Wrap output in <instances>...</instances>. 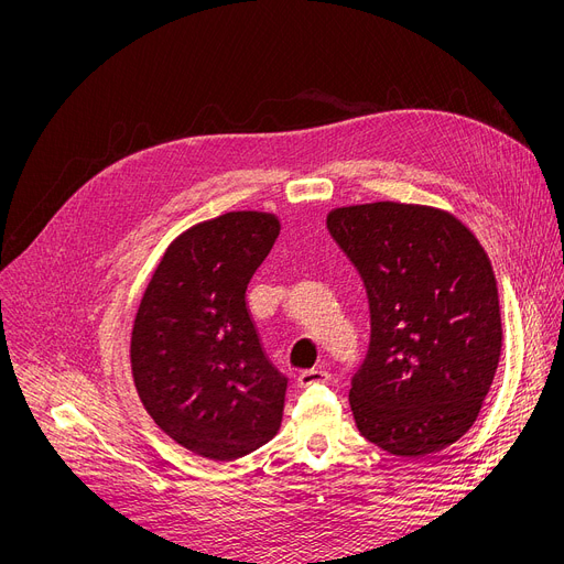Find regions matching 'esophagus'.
Wrapping results in <instances>:
<instances>
[{"mask_svg":"<svg viewBox=\"0 0 564 564\" xmlns=\"http://www.w3.org/2000/svg\"><path fill=\"white\" fill-rule=\"evenodd\" d=\"M328 380H330V373L324 371V369H305L296 378L299 387H313V384H322V382H328Z\"/></svg>","mask_w":564,"mask_h":564,"instance_id":"1","label":"esophagus"}]
</instances>
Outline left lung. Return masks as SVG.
<instances>
[{
	"mask_svg": "<svg viewBox=\"0 0 564 564\" xmlns=\"http://www.w3.org/2000/svg\"><path fill=\"white\" fill-rule=\"evenodd\" d=\"M326 225L369 296L371 341L348 393L357 430L404 458L452 445L477 421L501 355L488 253L421 204L341 207Z\"/></svg>",
	"mask_w": 564,
	"mask_h": 564,
	"instance_id": "8db88e82",
	"label": "left lung"
}]
</instances>
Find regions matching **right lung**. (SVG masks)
Masks as SVG:
<instances>
[{
  "label": "right lung",
  "instance_id": "1",
  "mask_svg": "<svg viewBox=\"0 0 564 564\" xmlns=\"http://www.w3.org/2000/svg\"><path fill=\"white\" fill-rule=\"evenodd\" d=\"M279 218L231 212L177 236L134 317L130 362L150 419L175 443L234 460L281 427L288 378L268 360L247 311V283Z\"/></svg>",
  "mask_w": 564,
  "mask_h": 564
}]
</instances>
